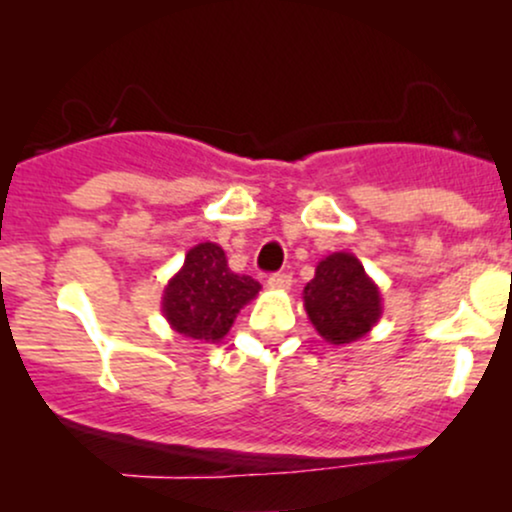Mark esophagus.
I'll list each match as a JSON object with an SVG mask.
<instances>
[{
  "label": "esophagus",
  "instance_id": "34e87169",
  "mask_svg": "<svg viewBox=\"0 0 512 512\" xmlns=\"http://www.w3.org/2000/svg\"><path fill=\"white\" fill-rule=\"evenodd\" d=\"M291 274H284V272H279V274H272L267 279V284H269V289H276V291H286V289H291Z\"/></svg>",
  "mask_w": 512,
  "mask_h": 512
}]
</instances>
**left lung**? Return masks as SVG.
<instances>
[{"label":"left lung","mask_w":512,"mask_h":512,"mask_svg":"<svg viewBox=\"0 0 512 512\" xmlns=\"http://www.w3.org/2000/svg\"><path fill=\"white\" fill-rule=\"evenodd\" d=\"M303 305L317 334L334 346L366 337L383 315L378 284L351 252H332L317 262L303 289Z\"/></svg>","instance_id":"8db88e82"}]
</instances>
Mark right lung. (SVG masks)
I'll return each instance as SVG.
<instances>
[{"label":"right lung","mask_w":512,"mask_h":512,"mask_svg":"<svg viewBox=\"0 0 512 512\" xmlns=\"http://www.w3.org/2000/svg\"><path fill=\"white\" fill-rule=\"evenodd\" d=\"M260 289L252 276L231 272L221 245L199 243L187 250L178 274L170 276L163 289L161 313L170 330L182 337L216 344Z\"/></svg>","instance_id":"add662e5"}]
</instances>
